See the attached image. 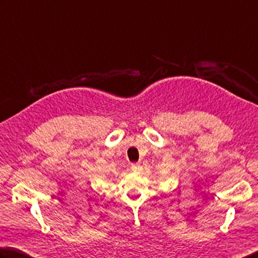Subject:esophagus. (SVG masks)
Segmentation results:
<instances>
[{
	"label": "esophagus",
	"instance_id": "esophagus-1",
	"mask_svg": "<svg viewBox=\"0 0 258 258\" xmlns=\"http://www.w3.org/2000/svg\"><path fill=\"white\" fill-rule=\"evenodd\" d=\"M131 169H132V171H134V172H138L142 169V167L138 165V163H134V165H132V167H131Z\"/></svg>",
	"mask_w": 258,
	"mask_h": 258
}]
</instances>
